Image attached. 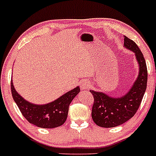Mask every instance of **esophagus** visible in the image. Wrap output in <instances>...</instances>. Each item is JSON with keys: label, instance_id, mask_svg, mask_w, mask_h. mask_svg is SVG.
Listing matches in <instances>:
<instances>
[{"label": "esophagus", "instance_id": "esophagus-1", "mask_svg": "<svg viewBox=\"0 0 156 156\" xmlns=\"http://www.w3.org/2000/svg\"><path fill=\"white\" fill-rule=\"evenodd\" d=\"M90 83L89 81L86 80H83L81 81L80 83V87L82 88L83 90H87L88 88L90 87Z\"/></svg>", "mask_w": 156, "mask_h": 156}]
</instances>
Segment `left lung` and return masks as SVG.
I'll return each instance as SVG.
<instances>
[{
	"label": "left lung",
	"instance_id": "1",
	"mask_svg": "<svg viewBox=\"0 0 156 156\" xmlns=\"http://www.w3.org/2000/svg\"><path fill=\"white\" fill-rule=\"evenodd\" d=\"M124 47L134 53L139 66L138 75L127 93L121 97H110L103 92L90 90L94 99L92 119L101 127H115L131 119L137 112L145 93L148 71L144 55L135 42L126 36Z\"/></svg>",
	"mask_w": 156,
	"mask_h": 156
}]
</instances>
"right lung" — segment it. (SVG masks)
Returning a JSON list of instances; mask_svg holds the SVG:
<instances>
[{
	"mask_svg": "<svg viewBox=\"0 0 156 156\" xmlns=\"http://www.w3.org/2000/svg\"><path fill=\"white\" fill-rule=\"evenodd\" d=\"M11 89L15 102L27 120L38 127L49 129L62 126L66 122L69 106L80 90L79 87H76L51 102L37 105L23 98L16 91L12 80L11 81Z\"/></svg>",
	"mask_w": 156,
	"mask_h": 156,
	"instance_id": "add662e5",
	"label": "right lung"
}]
</instances>
